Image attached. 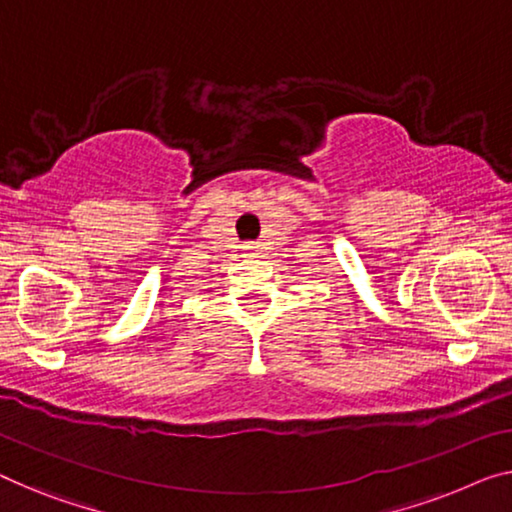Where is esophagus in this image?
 <instances>
[{
    "mask_svg": "<svg viewBox=\"0 0 512 512\" xmlns=\"http://www.w3.org/2000/svg\"><path fill=\"white\" fill-rule=\"evenodd\" d=\"M246 253H248L250 257H255V255H257V246H246Z\"/></svg>",
    "mask_w": 512,
    "mask_h": 512,
    "instance_id": "obj_1",
    "label": "esophagus"
}]
</instances>
